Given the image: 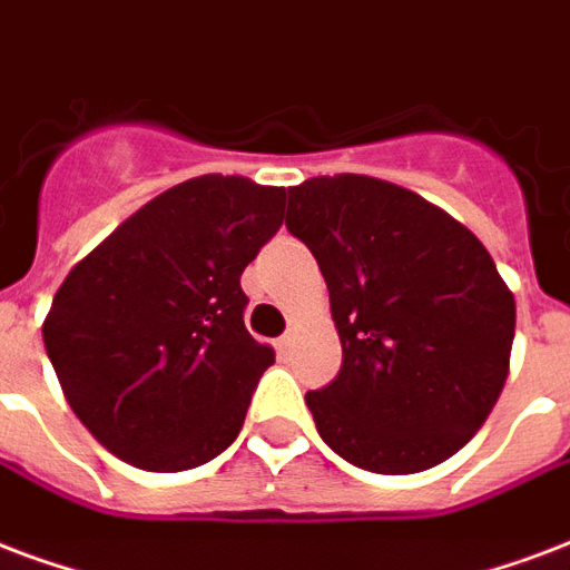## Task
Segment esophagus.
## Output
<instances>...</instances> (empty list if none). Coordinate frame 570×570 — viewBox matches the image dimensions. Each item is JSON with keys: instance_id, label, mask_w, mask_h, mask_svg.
Masks as SVG:
<instances>
[{"instance_id": "34e87169", "label": "esophagus", "mask_w": 570, "mask_h": 570, "mask_svg": "<svg viewBox=\"0 0 570 570\" xmlns=\"http://www.w3.org/2000/svg\"><path fill=\"white\" fill-rule=\"evenodd\" d=\"M294 340H297V333H294V331L282 333L279 342H276V348H279V354H291V348H294Z\"/></svg>"}]
</instances>
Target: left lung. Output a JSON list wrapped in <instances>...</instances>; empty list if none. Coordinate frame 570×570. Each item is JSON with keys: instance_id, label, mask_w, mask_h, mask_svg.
Wrapping results in <instances>:
<instances>
[{"instance_id": "obj_1", "label": "left lung", "mask_w": 570, "mask_h": 570, "mask_svg": "<svg viewBox=\"0 0 570 570\" xmlns=\"http://www.w3.org/2000/svg\"><path fill=\"white\" fill-rule=\"evenodd\" d=\"M285 225L331 291L342 370L306 393L318 435L357 469L414 474L460 451L508 379L517 306L472 230L363 174L288 188Z\"/></svg>"}]
</instances>
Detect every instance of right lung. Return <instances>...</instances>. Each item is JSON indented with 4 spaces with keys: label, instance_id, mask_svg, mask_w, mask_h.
<instances>
[{
    "label": "right lung",
    "instance_id": "obj_1",
    "mask_svg": "<svg viewBox=\"0 0 570 570\" xmlns=\"http://www.w3.org/2000/svg\"><path fill=\"white\" fill-rule=\"evenodd\" d=\"M285 216V188L186 179L71 267L45 318L68 405L107 451L147 472L219 456L276 354L243 324L239 276Z\"/></svg>",
    "mask_w": 570,
    "mask_h": 570
}]
</instances>
